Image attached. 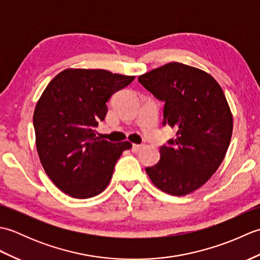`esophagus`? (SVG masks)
I'll return each instance as SVG.
<instances>
[{
	"label": "esophagus",
	"instance_id": "1",
	"mask_svg": "<svg viewBox=\"0 0 260 260\" xmlns=\"http://www.w3.org/2000/svg\"><path fill=\"white\" fill-rule=\"evenodd\" d=\"M143 145H140V144H133V147H132V151H133L134 153H137L140 152L142 150Z\"/></svg>",
	"mask_w": 260,
	"mask_h": 260
}]
</instances>
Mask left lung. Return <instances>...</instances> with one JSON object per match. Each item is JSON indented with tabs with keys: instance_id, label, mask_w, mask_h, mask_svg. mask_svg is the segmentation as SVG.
I'll list each match as a JSON object with an SVG mask.
<instances>
[{
	"instance_id": "1",
	"label": "left lung",
	"mask_w": 260,
	"mask_h": 260,
	"mask_svg": "<svg viewBox=\"0 0 260 260\" xmlns=\"http://www.w3.org/2000/svg\"><path fill=\"white\" fill-rule=\"evenodd\" d=\"M139 81L164 103L163 126L176 132L146 173L168 194H189L211 178L227 153L233 135L227 99L212 76L180 62L153 69Z\"/></svg>"
}]
</instances>
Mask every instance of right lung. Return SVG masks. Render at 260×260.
<instances>
[{"instance_id":"right-lung-1","label":"right lung","mask_w":260,"mask_h":260,"mask_svg":"<svg viewBox=\"0 0 260 260\" xmlns=\"http://www.w3.org/2000/svg\"><path fill=\"white\" fill-rule=\"evenodd\" d=\"M134 78L103 69H66L42 92L33 114L37 151L66 194L88 199L103 192L121 153L132 147L127 141L102 140L95 128L106 117L109 98Z\"/></svg>"}]
</instances>
